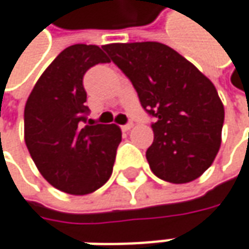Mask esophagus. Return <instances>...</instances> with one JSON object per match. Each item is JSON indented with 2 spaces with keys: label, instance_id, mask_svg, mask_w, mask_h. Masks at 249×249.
I'll use <instances>...</instances> for the list:
<instances>
[{
  "label": "esophagus",
  "instance_id": "obj_1",
  "mask_svg": "<svg viewBox=\"0 0 249 249\" xmlns=\"http://www.w3.org/2000/svg\"><path fill=\"white\" fill-rule=\"evenodd\" d=\"M132 126H134V124H132V123L129 121V123H126L125 125H123L121 128H123V131H129V129H131Z\"/></svg>",
  "mask_w": 249,
  "mask_h": 249
}]
</instances>
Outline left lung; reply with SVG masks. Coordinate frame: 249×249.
<instances>
[{
  "instance_id": "obj_1",
  "label": "left lung",
  "mask_w": 249,
  "mask_h": 249,
  "mask_svg": "<svg viewBox=\"0 0 249 249\" xmlns=\"http://www.w3.org/2000/svg\"><path fill=\"white\" fill-rule=\"evenodd\" d=\"M111 60L137 90L142 108L155 118L146 159L170 183L197 179L221 145L224 106L212 81L182 54L159 42L104 45Z\"/></svg>"
}]
</instances>
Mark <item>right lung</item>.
Masks as SVG:
<instances>
[{"mask_svg": "<svg viewBox=\"0 0 249 249\" xmlns=\"http://www.w3.org/2000/svg\"><path fill=\"white\" fill-rule=\"evenodd\" d=\"M98 63H108L98 46H69L42 73L25 106L26 148L40 175L69 195H89L107 182L121 142L117 125L87 121L83 77Z\"/></svg>", "mask_w": 249, "mask_h": 249, "instance_id": "obj_1", "label": "right lung"}]
</instances>
